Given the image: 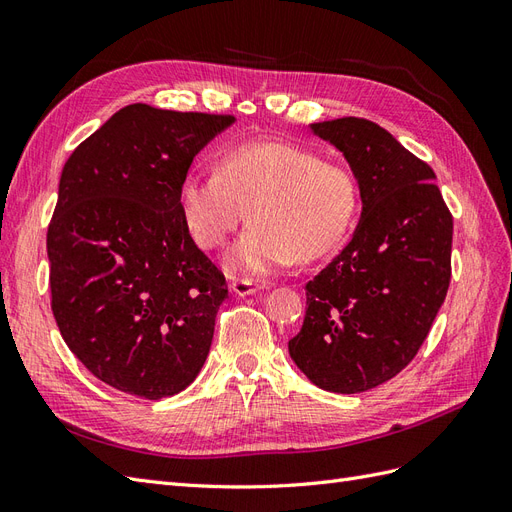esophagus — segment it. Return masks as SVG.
Masks as SVG:
<instances>
[{
	"label": "esophagus",
	"mask_w": 512,
	"mask_h": 512,
	"mask_svg": "<svg viewBox=\"0 0 512 512\" xmlns=\"http://www.w3.org/2000/svg\"><path fill=\"white\" fill-rule=\"evenodd\" d=\"M258 290L260 286L250 280H235L230 284V292L235 294V297H250V294H256Z\"/></svg>",
	"instance_id": "34e87169"
}]
</instances>
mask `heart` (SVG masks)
<instances>
[{"instance_id": "obj_1", "label": "heart", "mask_w": 512, "mask_h": 512, "mask_svg": "<svg viewBox=\"0 0 512 512\" xmlns=\"http://www.w3.org/2000/svg\"><path fill=\"white\" fill-rule=\"evenodd\" d=\"M247 209L252 226L226 252L224 267L232 275L265 277L342 241L356 188L344 166L282 141L228 147L220 170H190L179 183L183 226L203 250L222 247Z\"/></svg>"}]
</instances>
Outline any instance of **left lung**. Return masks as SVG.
I'll list each match as a JSON object with an SVG mask.
<instances>
[{
  "mask_svg": "<svg viewBox=\"0 0 512 512\" xmlns=\"http://www.w3.org/2000/svg\"><path fill=\"white\" fill-rule=\"evenodd\" d=\"M359 185L350 243L307 282L305 320L290 359L331 393H363L391 380L425 342L451 282L453 218L433 170L378 123H309Z\"/></svg>",
  "mask_w": 512,
  "mask_h": 512,
  "instance_id": "left-lung-1",
  "label": "left lung"
}]
</instances>
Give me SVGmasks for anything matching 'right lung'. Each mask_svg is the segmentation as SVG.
Returning <instances> with one entry per match:
<instances>
[{
	"mask_svg": "<svg viewBox=\"0 0 512 512\" xmlns=\"http://www.w3.org/2000/svg\"><path fill=\"white\" fill-rule=\"evenodd\" d=\"M235 117L130 104L72 151L46 235L53 316L91 374L145 399L203 369L224 275L179 213V183Z\"/></svg>",
	"mask_w": 512,
	"mask_h": 512,
	"instance_id": "add662e5",
	"label": "right lung"
}]
</instances>
